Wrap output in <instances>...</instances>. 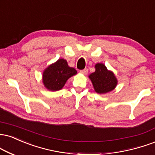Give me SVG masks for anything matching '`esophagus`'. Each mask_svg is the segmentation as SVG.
Segmentation results:
<instances>
[{
    "mask_svg": "<svg viewBox=\"0 0 155 155\" xmlns=\"http://www.w3.org/2000/svg\"><path fill=\"white\" fill-rule=\"evenodd\" d=\"M80 72L82 73V74H87V72H88V69H87V68H84V69L80 71Z\"/></svg>",
    "mask_w": 155,
    "mask_h": 155,
    "instance_id": "obj_1",
    "label": "esophagus"
}]
</instances>
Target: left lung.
<instances>
[{
	"instance_id": "obj_1",
	"label": "left lung",
	"mask_w": 155,
	"mask_h": 155,
	"mask_svg": "<svg viewBox=\"0 0 155 155\" xmlns=\"http://www.w3.org/2000/svg\"><path fill=\"white\" fill-rule=\"evenodd\" d=\"M96 71L89 75L94 90L99 94L110 92L117 85V79L113 72L109 71L102 63L95 66Z\"/></svg>"
}]
</instances>
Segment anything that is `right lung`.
<instances>
[{
  "instance_id": "1",
  "label": "right lung",
  "mask_w": 155,
  "mask_h": 155,
  "mask_svg": "<svg viewBox=\"0 0 155 155\" xmlns=\"http://www.w3.org/2000/svg\"><path fill=\"white\" fill-rule=\"evenodd\" d=\"M75 68L68 66L66 61L59 59L57 62L48 66L43 73V83L51 91L61 89L71 76L75 75Z\"/></svg>"
}]
</instances>
